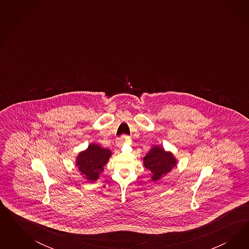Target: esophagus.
<instances>
[{
  "label": "esophagus",
  "mask_w": 249,
  "mask_h": 249,
  "mask_svg": "<svg viewBox=\"0 0 249 249\" xmlns=\"http://www.w3.org/2000/svg\"><path fill=\"white\" fill-rule=\"evenodd\" d=\"M128 137H124V139H128ZM117 146L119 148H121L123 146V139H118L117 141Z\"/></svg>",
  "instance_id": "obj_1"
}]
</instances>
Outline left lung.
Listing matches in <instances>:
<instances>
[{
	"mask_svg": "<svg viewBox=\"0 0 249 249\" xmlns=\"http://www.w3.org/2000/svg\"><path fill=\"white\" fill-rule=\"evenodd\" d=\"M143 165L151 174V180L158 181L177 165V160L173 152L155 145L143 158Z\"/></svg>",
	"mask_w": 249,
	"mask_h": 249,
	"instance_id": "left-lung-1",
	"label": "left lung"
}]
</instances>
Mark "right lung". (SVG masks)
I'll return each mask as SVG.
<instances>
[{"mask_svg": "<svg viewBox=\"0 0 249 249\" xmlns=\"http://www.w3.org/2000/svg\"><path fill=\"white\" fill-rule=\"evenodd\" d=\"M112 152L96 143H91L85 151H80L75 159V166L88 182L97 181Z\"/></svg>", "mask_w": 249, "mask_h": 249, "instance_id": "obj_1", "label": "right lung"}]
</instances>
